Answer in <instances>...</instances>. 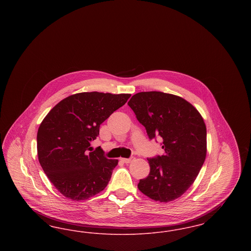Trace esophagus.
Returning a JSON list of instances; mask_svg holds the SVG:
<instances>
[{"label": "esophagus", "mask_w": 251, "mask_h": 251, "mask_svg": "<svg viewBox=\"0 0 251 251\" xmlns=\"http://www.w3.org/2000/svg\"><path fill=\"white\" fill-rule=\"evenodd\" d=\"M134 159H135L134 156H131L130 158H121L120 160H121L123 163H125V164H129V163H131L132 161H134Z\"/></svg>", "instance_id": "34e87169"}]
</instances>
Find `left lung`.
<instances>
[{
  "mask_svg": "<svg viewBox=\"0 0 251 251\" xmlns=\"http://www.w3.org/2000/svg\"><path fill=\"white\" fill-rule=\"evenodd\" d=\"M128 105L149 138L161 137L163 155L148 158L151 171L138 189L160 202L179 198L191 186L206 157L207 131L199 111L184 99L159 91L132 96Z\"/></svg>",
  "mask_w": 251,
  "mask_h": 251,
  "instance_id": "8db88e82",
  "label": "left lung"
}]
</instances>
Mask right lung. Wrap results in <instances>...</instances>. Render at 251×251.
Wrapping results in <instances>:
<instances>
[{
	"label": "right lung",
	"mask_w": 251,
	"mask_h": 251,
	"mask_svg": "<svg viewBox=\"0 0 251 251\" xmlns=\"http://www.w3.org/2000/svg\"><path fill=\"white\" fill-rule=\"evenodd\" d=\"M131 94L83 92L70 96L52 108L37 131L40 166L58 191L72 201H84L102 191L118 160L108 159L90 142L100 124Z\"/></svg>",
	"instance_id": "right-lung-1"
}]
</instances>
